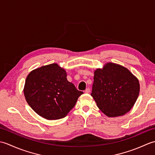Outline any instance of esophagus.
I'll list each match as a JSON object with an SVG mask.
<instances>
[{"instance_id":"esophagus-1","label":"esophagus","mask_w":155,"mask_h":155,"mask_svg":"<svg viewBox=\"0 0 155 155\" xmlns=\"http://www.w3.org/2000/svg\"><path fill=\"white\" fill-rule=\"evenodd\" d=\"M90 92H91V90L89 88H86V90H85V93H90Z\"/></svg>"}]
</instances>
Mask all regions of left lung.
Returning <instances> with one entry per match:
<instances>
[{"mask_svg":"<svg viewBox=\"0 0 155 155\" xmlns=\"http://www.w3.org/2000/svg\"><path fill=\"white\" fill-rule=\"evenodd\" d=\"M139 91V80L123 66L108 62L94 71L91 96L108 117L128 113L137 101Z\"/></svg>","mask_w":155,"mask_h":155,"instance_id":"obj_1","label":"left lung"}]
</instances>
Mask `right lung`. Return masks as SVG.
Returning <instances> with one entry per match:
<instances>
[{"label": "right lung", "instance_id": "add662e5", "mask_svg": "<svg viewBox=\"0 0 155 155\" xmlns=\"http://www.w3.org/2000/svg\"><path fill=\"white\" fill-rule=\"evenodd\" d=\"M83 92L67 81V72L56 64L36 68L27 76L24 94L32 110L47 120L67 116Z\"/></svg>", "mask_w": 155, "mask_h": 155}]
</instances>
